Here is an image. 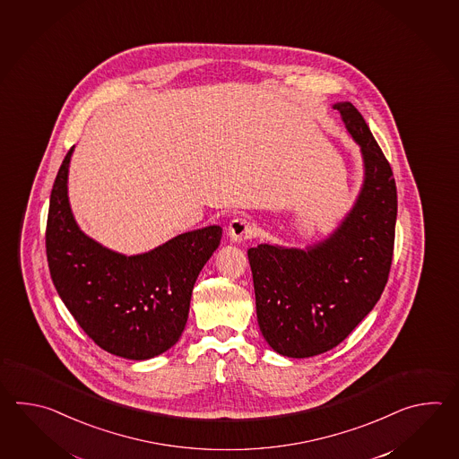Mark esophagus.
I'll return each mask as SVG.
<instances>
[{
    "label": "esophagus",
    "mask_w": 459,
    "mask_h": 459,
    "mask_svg": "<svg viewBox=\"0 0 459 459\" xmlns=\"http://www.w3.org/2000/svg\"><path fill=\"white\" fill-rule=\"evenodd\" d=\"M228 233H230V238H231L233 241H247V239L255 238L257 230H255V226H254L247 218L236 216V218H233V220L230 221Z\"/></svg>",
    "instance_id": "obj_1"
}]
</instances>
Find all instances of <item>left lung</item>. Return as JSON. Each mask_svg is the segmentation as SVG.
Here are the masks:
<instances>
[{"instance_id":"8db88e82","label":"left lung","mask_w":459,"mask_h":459,"mask_svg":"<svg viewBox=\"0 0 459 459\" xmlns=\"http://www.w3.org/2000/svg\"><path fill=\"white\" fill-rule=\"evenodd\" d=\"M334 108L361 146L366 169L351 213L307 251L269 244L247 251L264 340L289 358L338 346L381 299L394 255L397 186L389 160L352 103Z\"/></svg>"}]
</instances>
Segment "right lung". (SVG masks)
<instances>
[{"instance_id": "1", "label": "right lung", "mask_w": 459, "mask_h": 459, "mask_svg": "<svg viewBox=\"0 0 459 459\" xmlns=\"http://www.w3.org/2000/svg\"><path fill=\"white\" fill-rule=\"evenodd\" d=\"M74 147L50 194L46 253L57 293L101 350L149 359L172 348L186 328L196 277L215 253L220 226L178 234L139 255L113 253L78 230L67 176Z\"/></svg>"}]
</instances>
